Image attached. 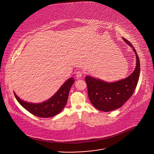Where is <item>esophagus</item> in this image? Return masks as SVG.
<instances>
[{
  "label": "esophagus",
  "instance_id": "obj_1",
  "mask_svg": "<svg viewBox=\"0 0 154 154\" xmlns=\"http://www.w3.org/2000/svg\"><path fill=\"white\" fill-rule=\"evenodd\" d=\"M82 75V72L81 71H77L76 72V77L77 79H80Z\"/></svg>",
  "mask_w": 154,
  "mask_h": 154
}]
</instances>
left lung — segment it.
<instances>
[{"label":"left lung","mask_w":154,"mask_h":154,"mask_svg":"<svg viewBox=\"0 0 154 154\" xmlns=\"http://www.w3.org/2000/svg\"><path fill=\"white\" fill-rule=\"evenodd\" d=\"M123 40L136 54V68L130 75L114 82H107L89 75L85 77L89 100L97 110L109 112L120 108L132 96L137 85L140 72L139 58L130 42L125 38Z\"/></svg>","instance_id":"left-lung-1"}]
</instances>
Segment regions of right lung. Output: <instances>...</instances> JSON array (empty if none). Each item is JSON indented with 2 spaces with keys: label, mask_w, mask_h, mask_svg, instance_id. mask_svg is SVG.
I'll return each instance as SVG.
<instances>
[{
  "label": "right lung",
  "mask_w": 154,
  "mask_h": 154,
  "mask_svg": "<svg viewBox=\"0 0 154 154\" xmlns=\"http://www.w3.org/2000/svg\"><path fill=\"white\" fill-rule=\"evenodd\" d=\"M74 82L73 77H70L59 89L55 94L44 102L32 103L20 99L14 94L17 101L22 107L33 115L38 117H52L61 112L66 105L69 91Z\"/></svg>",
  "instance_id": "1"
}]
</instances>
